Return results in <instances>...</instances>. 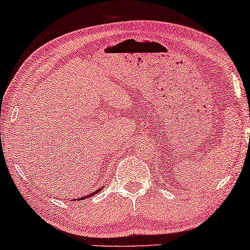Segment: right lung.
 <instances>
[{"label": "right lung", "mask_w": 250, "mask_h": 250, "mask_svg": "<svg viewBox=\"0 0 250 250\" xmlns=\"http://www.w3.org/2000/svg\"><path fill=\"white\" fill-rule=\"evenodd\" d=\"M102 188H99V189H97L96 190V192H94V193H92V194H89V195H87V196H83V197H82V199L83 200V199H87V197H89V196H92V195H94V194H96V193H99L100 192V190H101ZM82 199H80V197H79V199H77V200H82Z\"/></svg>", "instance_id": "add662e5"}]
</instances>
